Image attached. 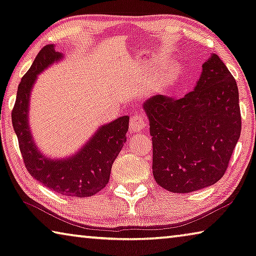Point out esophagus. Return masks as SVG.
Here are the masks:
<instances>
[{
    "mask_svg": "<svg viewBox=\"0 0 256 256\" xmlns=\"http://www.w3.org/2000/svg\"><path fill=\"white\" fill-rule=\"evenodd\" d=\"M146 117L142 114L136 112L134 115H132L131 122H130V128L133 132H140L146 128Z\"/></svg>",
    "mask_w": 256,
    "mask_h": 256,
    "instance_id": "34e87169",
    "label": "esophagus"
}]
</instances>
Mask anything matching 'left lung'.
Returning a JSON list of instances; mask_svg holds the SVG:
<instances>
[{"mask_svg":"<svg viewBox=\"0 0 256 256\" xmlns=\"http://www.w3.org/2000/svg\"><path fill=\"white\" fill-rule=\"evenodd\" d=\"M184 98L154 96L144 104L152 140V173L162 188L184 194L224 176L242 131L234 76L216 54Z\"/></svg>","mask_w":256,"mask_h":256,"instance_id":"1","label":"left lung"}]
</instances>
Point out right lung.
<instances>
[{"label":"right lung","instance_id":"add662e5","mask_svg":"<svg viewBox=\"0 0 256 256\" xmlns=\"http://www.w3.org/2000/svg\"><path fill=\"white\" fill-rule=\"evenodd\" d=\"M62 59L54 44L44 46L22 78L12 109V125L18 138L24 163L35 180L54 192L70 197H90L104 188L112 165L126 141L128 116L100 126L91 139L70 157L52 160L36 147L28 124L30 96L36 77L54 62Z\"/></svg>","mask_w":256,"mask_h":256}]
</instances>
